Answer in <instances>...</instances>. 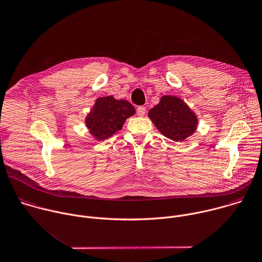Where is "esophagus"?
<instances>
[{"mask_svg":"<svg viewBox=\"0 0 262 262\" xmlns=\"http://www.w3.org/2000/svg\"><path fill=\"white\" fill-rule=\"evenodd\" d=\"M137 114H138V116H140V117L145 116V114H146V107H144V106L138 107V108H137Z\"/></svg>","mask_w":262,"mask_h":262,"instance_id":"34e87169","label":"esophagus"}]
</instances>
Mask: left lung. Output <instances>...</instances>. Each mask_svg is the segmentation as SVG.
Listing matches in <instances>:
<instances>
[{
  "label": "left lung",
  "instance_id": "left-lung-1",
  "mask_svg": "<svg viewBox=\"0 0 262 262\" xmlns=\"http://www.w3.org/2000/svg\"><path fill=\"white\" fill-rule=\"evenodd\" d=\"M148 117L164 137L176 142L193 135L199 123L195 113L175 96H162L160 102L149 110Z\"/></svg>",
  "mask_w": 262,
  "mask_h": 262
}]
</instances>
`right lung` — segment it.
Masks as SVG:
<instances>
[{
  "label": "right lung",
  "instance_id": "1",
  "mask_svg": "<svg viewBox=\"0 0 262 262\" xmlns=\"http://www.w3.org/2000/svg\"><path fill=\"white\" fill-rule=\"evenodd\" d=\"M134 106L125 100H116L112 96L102 97L85 118L86 127L98 141L112 137L120 130L125 120L135 115Z\"/></svg>",
  "mask_w": 262,
  "mask_h": 262
}]
</instances>
